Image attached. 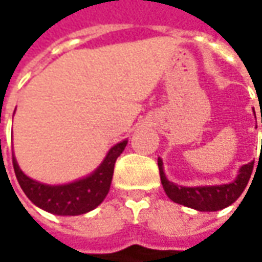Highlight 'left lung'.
I'll use <instances>...</instances> for the list:
<instances>
[{
  "mask_svg": "<svg viewBox=\"0 0 262 262\" xmlns=\"http://www.w3.org/2000/svg\"><path fill=\"white\" fill-rule=\"evenodd\" d=\"M157 165H159V172H160V181H162L166 195L173 203L194 208L198 211H219L233 204L244 192V189L247 188L248 181L254 169V162L244 165L239 169L236 179L223 185L181 186L167 179L163 172V162L160 157L157 159Z\"/></svg>",
  "mask_w": 262,
  "mask_h": 262,
  "instance_id": "left-lung-1",
  "label": "left lung"
}]
</instances>
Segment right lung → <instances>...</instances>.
<instances>
[{
    "label": "right lung",
    "instance_id": "1",
    "mask_svg": "<svg viewBox=\"0 0 262 262\" xmlns=\"http://www.w3.org/2000/svg\"><path fill=\"white\" fill-rule=\"evenodd\" d=\"M126 143L124 140L112 147L95 172L64 185H48L29 178L18 167L14 155L13 166L21 189L35 206L56 216H78L92 211L105 200L111 188L116 159L124 151Z\"/></svg>",
    "mask_w": 262,
    "mask_h": 262
}]
</instances>
